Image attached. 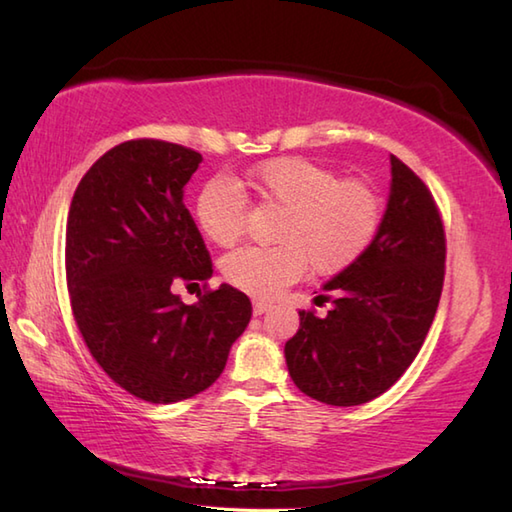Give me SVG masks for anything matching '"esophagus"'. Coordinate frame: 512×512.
<instances>
[{"instance_id":"1","label":"esophagus","mask_w":512,"mask_h":512,"mask_svg":"<svg viewBox=\"0 0 512 512\" xmlns=\"http://www.w3.org/2000/svg\"><path fill=\"white\" fill-rule=\"evenodd\" d=\"M268 310H270V303H266V301H255L253 303V314H255V317H259V314H264Z\"/></svg>"}]
</instances>
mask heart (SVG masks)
Returning <instances> with one entry per match:
<instances>
[{"label": "heart", "instance_id": "b5f03b06", "mask_svg": "<svg viewBox=\"0 0 512 512\" xmlns=\"http://www.w3.org/2000/svg\"><path fill=\"white\" fill-rule=\"evenodd\" d=\"M239 186L284 213L275 233L279 246L239 248L222 262L228 284L257 299H273L310 266L317 275L352 266L372 244L383 215L365 182L339 180L332 169L297 156L262 162ZM195 220L213 244L233 246L246 224L244 193L231 180H209L195 198Z\"/></svg>", "mask_w": 512, "mask_h": 512}]
</instances>
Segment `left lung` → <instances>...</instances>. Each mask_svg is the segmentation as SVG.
<instances>
[{"instance_id": "8db88e82", "label": "left lung", "mask_w": 512, "mask_h": 512, "mask_svg": "<svg viewBox=\"0 0 512 512\" xmlns=\"http://www.w3.org/2000/svg\"><path fill=\"white\" fill-rule=\"evenodd\" d=\"M378 233L352 266L323 286L325 317L299 312L286 343L290 378L303 394L334 407L378 398L418 356L444 284L442 217L416 173L396 156ZM317 297V299H319Z\"/></svg>"}]
</instances>
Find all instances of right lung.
<instances>
[{
    "label": "right lung",
    "mask_w": 512,
    "mask_h": 512,
    "mask_svg": "<svg viewBox=\"0 0 512 512\" xmlns=\"http://www.w3.org/2000/svg\"><path fill=\"white\" fill-rule=\"evenodd\" d=\"M202 156L165 140L116 145L81 178L65 228L74 321L94 361L147 402L211 387L250 321V299L222 284L187 306L173 286H200L211 255L184 206Z\"/></svg>",
    "instance_id": "add662e5"
}]
</instances>
